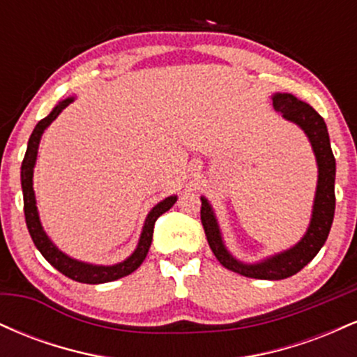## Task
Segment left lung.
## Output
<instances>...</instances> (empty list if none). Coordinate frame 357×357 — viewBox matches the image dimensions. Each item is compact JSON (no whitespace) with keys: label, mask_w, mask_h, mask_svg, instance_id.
<instances>
[{"label":"left lung","mask_w":357,"mask_h":357,"mask_svg":"<svg viewBox=\"0 0 357 357\" xmlns=\"http://www.w3.org/2000/svg\"><path fill=\"white\" fill-rule=\"evenodd\" d=\"M272 100L273 109L280 112L282 117L294 122L304 130L305 136L309 137L310 146H312L315 161H317L319 176L312 218H310L309 228L302 240L292 248L265 258L258 264H245V261L236 260L225 247L218 221H216L210 202L202 196V223L211 252L215 253V257L225 268L250 278H260V280H282V278L292 277L301 272L326 243L331 227H333L335 210V159L333 149H331L326 122L309 104L294 97L292 93L277 92L273 93Z\"/></svg>","instance_id":"1"}]
</instances>
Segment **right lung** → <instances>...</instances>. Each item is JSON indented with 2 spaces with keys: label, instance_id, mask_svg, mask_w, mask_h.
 Segmentation results:
<instances>
[{
  "label": "right lung",
  "instance_id": "1",
  "mask_svg": "<svg viewBox=\"0 0 357 357\" xmlns=\"http://www.w3.org/2000/svg\"><path fill=\"white\" fill-rule=\"evenodd\" d=\"M73 97L60 100L59 104L53 107V110L48 114L47 117L36 124V127L31 132L30 141H28L26 154L22 162V190H23V206H24V220H26L28 231H30L31 240H33L35 247L40 250V253L47 258V261L53 265L60 273H63L65 277L72 278V280L80 282V284H105V282H114L117 278H122L129 273H132L134 270H137L139 265L144 261V258L149 252L151 241H153V231H154V223L162 213H166L171 206L176 203L178 196H169V198L162 199L161 203H158L153 210L149 211V215L146 216L144 227H142L141 236H139V243L136 250L132 252V255L127 257L124 261L116 265H92L85 264V261H79L75 258L65 255L61 250H59L53 245V241L48 238V235L45 233L42 223H40L38 210H36V199H35V191H33V167L36 162V154H38V146L42 134L45 132L48 126L59 117V114L67 107L68 104H72Z\"/></svg>",
  "mask_w": 357,
  "mask_h": 357
}]
</instances>
